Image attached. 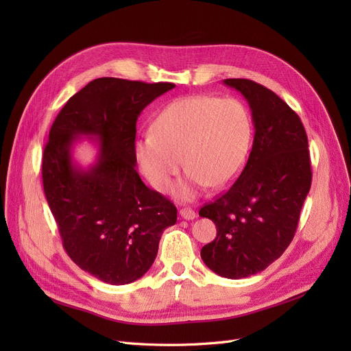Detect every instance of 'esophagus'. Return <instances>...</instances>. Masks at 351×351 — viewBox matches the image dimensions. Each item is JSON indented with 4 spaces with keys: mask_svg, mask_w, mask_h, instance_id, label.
I'll list each match as a JSON object with an SVG mask.
<instances>
[{
    "mask_svg": "<svg viewBox=\"0 0 351 351\" xmlns=\"http://www.w3.org/2000/svg\"><path fill=\"white\" fill-rule=\"evenodd\" d=\"M179 215H180L182 219H185V220H193V219L196 217L195 210L191 209V208H183V209H180V210H179Z\"/></svg>",
    "mask_w": 351,
    "mask_h": 351,
    "instance_id": "obj_1",
    "label": "esophagus"
}]
</instances>
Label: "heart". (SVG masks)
I'll return each mask as SVG.
<instances>
[{
	"mask_svg": "<svg viewBox=\"0 0 351 351\" xmlns=\"http://www.w3.org/2000/svg\"><path fill=\"white\" fill-rule=\"evenodd\" d=\"M252 139L247 109L236 99L192 95L171 102L156 117L152 132L135 143L141 171L151 185L165 192L178 173L188 169L175 193L193 199L208 185L222 188L241 172Z\"/></svg>",
	"mask_w": 351,
	"mask_h": 351,
	"instance_id": "heart-1",
	"label": "heart"
}]
</instances>
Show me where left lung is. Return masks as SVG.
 Segmentation results:
<instances>
[{"label":"left lung","mask_w":351,"mask_h":351,"mask_svg":"<svg viewBox=\"0 0 351 351\" xmlns=\"http://www.w3.org/2000/svg\"><path fill=\"white\" fill-rule=\"evenodd\" d=\"M223 82L249 102L254 138L241 176L199 210L217 232L200 256L222 278L243 279L279 259L293 241L311 185L310 152L299 115L273 90L243 78Z\"/></svg>","instance_id":"left-lung-1"}]
</instances>
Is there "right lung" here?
Instances as JSON below:
<instances>
[{
  "label": "right lung",
  "mask_w": 351,
  "mask_h": 351,
  "mask_svg": "<svg viewBox=\"0 0 351 351\" xmlns=\"http://www.w3.org/2000/svg\"><path fill=\"white\" fill-rule=\"evenodd\" d=\"M171 82L90 81L55 118L43 155V185L65 252L109 285H128L149 270L163 230L176 223L172 202L147 188L135 169L136 121ZM78 136L99 138V160L73 165Z\"/></svg>",
  "instance_id": "add662e5"
}]
</instances>
